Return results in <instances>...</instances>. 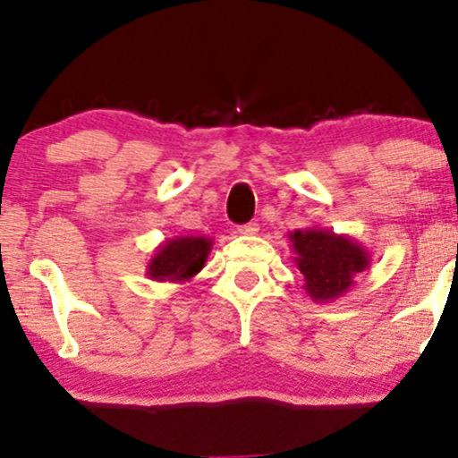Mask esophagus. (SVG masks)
Returning <instances> with one entry per match:
<instances>
[{
  "instance_id": "34e87169",
  "label": "esophagus",
  "mask_w": 458,
  "mask_h": 458,
  "mask_svg": "<svg viewBox=\"0 0 458 458\" xmlns=\"http://www.w3.org/2000/svg\"><path fill=\"white\" fill-rule=\"evenodd\" d=\"M239 234H245V236H253L259 233V225L256 222H249V224H242L239 225V230H236Z\"/></svg>"
}]
</instances>
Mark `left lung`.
Segmentation results:
<instances>
[{"label":"left lung","instance_id":"obj_1","mask_svg":"<svg viewBox=\"0 0 458 458\" xmlns=\"http://www.w3.org/2000/svg\"><path fill=\"white\" fill-rule=\"evenodd\" d=\"M293 262L304 276V292L315 302H334L355 285V276L369 266V251L346 234L306 228L289 233Z\"/></svg>","mask_w":458,"mask_h":458}]
</instances>
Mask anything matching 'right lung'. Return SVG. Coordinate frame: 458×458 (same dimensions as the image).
<instances>
[{
    "label": "right lung",
    "mask_w": 458,
    "mask_h": 458,
    "mask_svg": "<svg viewBox=\"0 0 458 458\" xmlns=\"http://www.w3.org/2000/svg\"><path fill=\"white\" fill-rule=\"evenodd\" d=\"M213 239L209 236H173L156 247L146 275L158 283H186L199 275L209 258Z\"/></svg>",
    "instance_id": "add662e5"
}]
</instances>
